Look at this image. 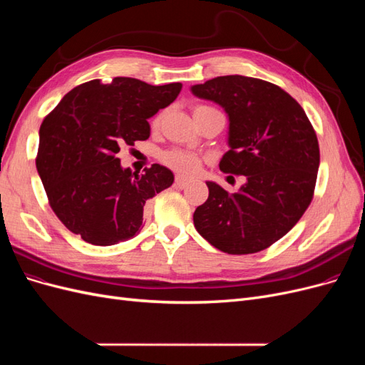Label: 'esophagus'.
I'll return each mask as SVG.
<instances>
[{
  "instance_id": "34e87169",
  "label": "esophagus",
  "mask_w": 365,
  "mask_h": 365,
  "mask_svg": "<svg viewBox=\"0 0 365 365\" xmlns=\"http://www.w3.org/2000/svg\"><path fill=\"white\" fill-rule=\"evenodd\" d=\"M189 185V181H187L185 178H182V176H176L175 178V187H178V189H184V187Z\"/></svg>"
}]
</instances>
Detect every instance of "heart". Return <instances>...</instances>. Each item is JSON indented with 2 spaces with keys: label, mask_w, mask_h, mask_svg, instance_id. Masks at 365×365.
<instances>
[{
  "label": "heart",
  "mask_w": 365,
  "mask_h": 365,
  "mask_svg": "<svg viewBox=\"0 0 365 365\" xmlns=\"http://www.w3.org/2000/svg\"><path fill=\"white\" fill-rule=\"evenodd\" d=\"M205 109H210V106L197 105L193 109V114L205 111ZM161 120H163V113H158L153 115L150 120V129L157 130L161 125ZM160 160L165 165V168H169L170 170L176 172L178 175H182V176L196 175L197 172H200L201 165H202V158L197 155V153L190 152V150H182V149L165 150L161 153Z\"/></svg>",
  "instance_id": "1"
}]
</instances>
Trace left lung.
Segmentation results:
<instances>
[{"label": "left lung", "instance_id": "left-lung-1", "mask_svg": "<svg viewBox=\"0 0 365 365\" xmlns=\"http://www.w3.org/2000/svg\"><path fill=\"white\" fill-rule=\"evenodd\" d=\"M192 93L216 102L230 117V150L219 169L247 176L231 195L208 181L207 201L193 213L195 228L228 254L267 250L314 197L319 165L314 126L294 97L256 77L219 76L193 85Z\"/></svg>", "mask_w": 365, "mask_h": 365}]
</instances>
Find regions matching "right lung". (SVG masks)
<instances>
[{
    "instance_id": "add662e5",
    "label": "right lung",
    "mask_w": 365,
    "mask_h": 365,
    "mask_svg": "<svg viewBox=\"0 0 365 365\" xmlns=\"http://www.w3.org/2000/svg\"><path fill=\"white\" fill-rule=\"evenodd\" d=\"M182 85L132 77L85 82L63 96L39 129L36 169L48 204L71 233L108 247L135 237L149 200L173 173L152 164L143 175L121 169L120 146L150 135L148 118L169 106Z\"/></svg>"
}]
</instances>
